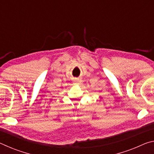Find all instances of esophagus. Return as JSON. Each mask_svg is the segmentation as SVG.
I'll list each match as a JSON object with an SVG mask.
<instances>
[{
    "label": "esophagus",
    "mask_w": 154,
    "mask_h": 154,
    "mask_svg": "<svg viewBox=\"0 0 154 154\" xmlns=\"http://www.w3.org/2000/svg\"><path fill=\"white\" fill-rule=\"evenodd\" d=\"M81 83H82V79H75V83L76 85H79V84H81Z\"/></svg>",
    "instance_id": "34e87169"
}]
</instances>
